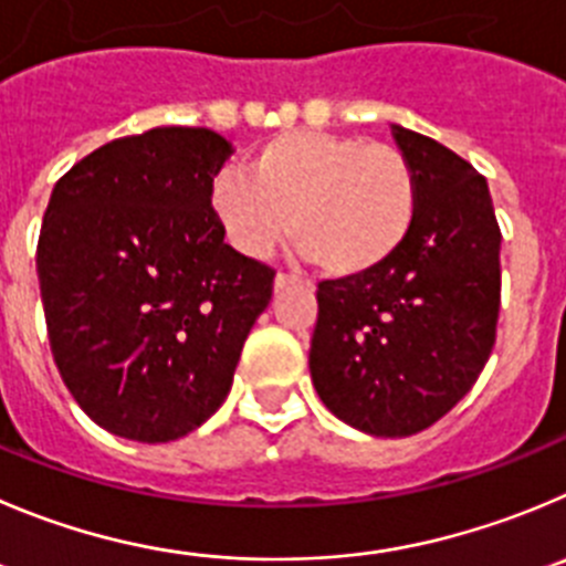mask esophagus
<instances>
[{
    "mask_svg": "<svg viewBox=\"0 0 566 566\" xmlns=\"http://www.w3.org/2000/svg\"><path fill=\"white\" fill-rule=\"evenodd\" d=\"M301 282V276H295V273H284V271H279L276 273V279H273V287L276 290H284V287H290V284H298Z\"/></svg>",
    "mask_w": 566,
    "mask_h": 566,
    "instance_id": "obj_1",
    "label": "esophagus"
}]
</instances>
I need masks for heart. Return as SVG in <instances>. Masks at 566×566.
Instances as JSON below:
<instances>
[{
	"label": "heart",
	"mask_w": 566,
	"mask_h": 566,
	"mask_svg": "<svg viewBox=\"0 0 566 566\" xmlns=\"http://www.w3.org/2000/svg\"><path fill=\"white\" fill-rule=\"evenodd\" d=\"M211 206L240 253L262 259L290 234L332 276L377 271L410 237L419 181L399 147L326 130H287L223 172Z\"/></svg>",
	"instance_id": "heart-1"
}]
</instances>
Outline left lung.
Returning a JSON list of instances; mask_svg holds the SVG:
<instances>
[{
    "instance_id": "obj_1",
    "label": "left lung",
    "mask_w": 566,
    "mask_h": 566,
    "mask_svg": "<svg viewBox=\"0 0 566 566\" xmlns=\"http://www.w3.org/2000/svg\"><path fill=\"white\" fill-rule=\"evenodd\" d=\"M390 130L419 181L413 231L377 271L318 284L310 374L337 419L402 438L450 413L489 360L503 234L467 158L402 125Z\"/></svg>"
}]
</instances>
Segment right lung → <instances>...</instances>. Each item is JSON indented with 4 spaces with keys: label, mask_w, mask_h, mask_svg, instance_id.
<instances>
[{
    "label": "right lung",
    "mask_w": 566,
    "mask_h": 566,
    "mask_svg": "<svg viewBox=\"0 0 566 566\" xmlns=\"http://www.w3.org/2000/svg\"><path fill=\"white\" fill-rule=\"evenodd\" d=\"M231 145L153 128L97 147L52 189L35 251L55 366L83 413L142 443L223 405L276 271L223 242L211 187Z\"/></svg>",
    "instance_id": "right-lung-1"
}]
</instances>
